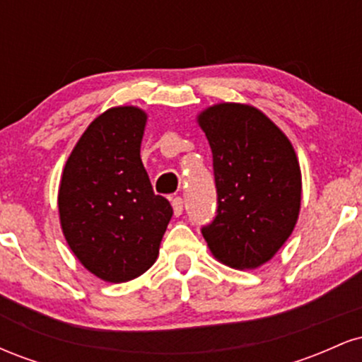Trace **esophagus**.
<instances>
[{"mask_svg": "<svg viewBox=\"0 0 362 362\" xmlns=\"http://www.w3.org/2000/svg\"><path fill=\"white\" fill-rule=\"evenodd\" d=\"M172 206H173V214H175V216H180L182 213H184V199H182V197L173 199Z\"/></svg>", "mask_w": 362, "mask_h": 362, "instance_id": "1", "label": "esophagus"}]
</instances>
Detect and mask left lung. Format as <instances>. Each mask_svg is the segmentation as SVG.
<instances>
[{
    "label": "left lung",
    "instance_id": "obj_1",
    "mask_svg": "<svg viewBox=\"0 0 362 362\" xmlns=\"http://www.w3.org/2000/svg\"><path fill=\"white\" fill-rule=\"evenodd\" d=\"M213 151L218 207L202 226L211 252L233 269L271 260L293 233L301 172L289 139L260 110L219 103L199 115Z\"/></svg>",
    "mask_w": 362,
    "mask_h": 362
}]
</instances>
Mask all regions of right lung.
Segmentation results:
<instances>
[{"label":"right lung","instance_id":"obj_1","mask_svg":"<svg viewBox=\"0 0 362 362\" xmlns=\"http://www.w3.org/2000/svg\"><path fill=\"white\" fill-rule=\"evenodd\" d=\"M146 114L115 107L83 132L59 187L62 233L78 260L109 282H126L155 264L173 209L153 192L141 161Z\"/></svg>","mask_w":362,"mask_h":362}]
</instances>
